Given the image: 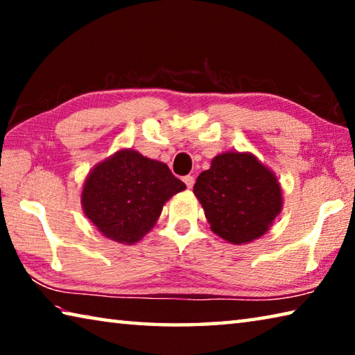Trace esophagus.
<instances>
[{
	"mask_svg": "<svg viewBox=\"0 0 355 355\" xmlns=\"http://www.w3.org/2000/svg\"><path fill=\"white\" fill-rule=\"evenodd\" d=\"M183 182H184L186 186H188V188L191 189L192 186H194V177H192V175H186V177L183 178Z\"/></svg>",
	"mask_w": 355,
	"mask_h": 355,
	"instance_id": "esophagus-1",
	"label": "esophagus"
}]
</instances>
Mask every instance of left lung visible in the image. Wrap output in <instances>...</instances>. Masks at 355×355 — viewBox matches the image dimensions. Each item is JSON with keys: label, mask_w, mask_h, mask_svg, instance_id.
Returning <instances> with one entry per match:
<instances>
[{"label": "left lung", "mask_w": 355, "mask_h": 355, "mask_svg": "<svg viewBox=\"0 0 355 355\" xmlns=\"http://www.w3.org/2000/svg\"><path fill=\"white\" fill-rule=\"evenodd\" d=\"M209 228L232 244L255 241L284 207L277 177L254 153L225 152L194 184Z\"/></svg>", "instance_id": "left-lung-1"}]
</instances>
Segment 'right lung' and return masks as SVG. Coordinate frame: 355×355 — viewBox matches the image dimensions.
<instances>
[{
  "label": "right lung",
  "mask_w": 355,
  "mask_h": 355,
  "mask_svg": "<svg viewBox=\"0 0 355 355\" xmlns=\"http://www.w3.org/2000/svg\"><path fill=\"white\" fill-rule=\"evenodd\" d=\"M186 189L167 164L122 148L95 164L84 180L83 211L101 235L135 244L152 230L164 203Z\"/></svg>",
  "instance_id": "right-lung-1"
}]
</instances>
